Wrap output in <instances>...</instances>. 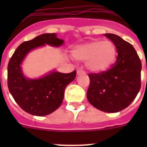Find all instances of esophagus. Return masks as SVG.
Returning <instances> with one entry per match:
<instances>
[{
    "label": "esophagus",
    "instance_id": "obj_1",
    "mask_svg": "<svg viewBox=\"0 0 147 147\" xmlns=\"http://www.w3.org/2000/svg\"><path fill=\"white\" fill-rule=\"evenodd\" d=\"M82 73H85V71H84V70H83V69H78V70H77V74H78V75H79V74H82Z\"/></svg>",
    "mask_w": 147,
    "mask_h": 147
}]
</instances>
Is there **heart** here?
<instances>
[{"label":"heart","instance_id":"1","mask_svg":"<svg viewBox=\"0 0 147 147\" xmlns=\"http://www.w3.org/2000/svg\"><path fill=\"white\" fill-rule=\"evenodd\" d=\"M73 55L77 59L87 61L91 71H101L114 62L116 48L111 41L94 40L76 48Z\"/></svg>","mask_w":147,"mask_h":147}]
</instances>
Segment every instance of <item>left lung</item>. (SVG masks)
<instances>
[{
    "label": "left lung",
    "mask_w": 147,
    "mask_h": 147,
    "mask_svg": "<svg viewBox=\"0 0 147 147\" xmlns=\"http://www.w3.org/2000/svg\"><path fill=\"white\" fill-rule=\"evenodd\" d=\"M105 36L117 51L115 63L107 71L89 73L88 101L97 109L115 113L125 109L137 97L141 87V61L132 45L112 33Z\"/></svg>",
    "instance_id": "8db88e82"
}]
</instances>
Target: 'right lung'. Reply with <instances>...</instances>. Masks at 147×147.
<instances>
[{
  "label": "right lung",
  "mask_w": 147,
  "mask_h": 147,
  "mask_svg": "<svg viewBox=\"0 0 147 147\" xmlns=\"http://www.w3.org/2000/svg\"><path fill=\"white\" fill-rule=\"evenodd\" d=\"M63 42L55 33L41 34L22 42L10 58L7 65L8 89L24 111L45 116L55 111L62 104L65 88L76 78V70L70 73L53 71L40 79H27L22 73L20 64L32 49L44 44L59 47Z\"/></svg>",
  "instance_id": "right-lung-1"
}]
</instances>
